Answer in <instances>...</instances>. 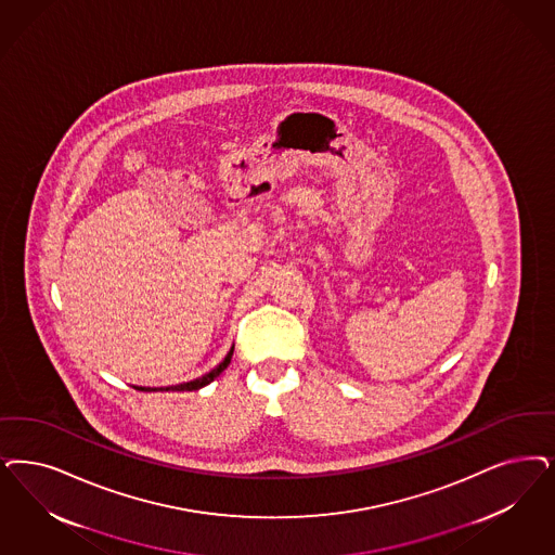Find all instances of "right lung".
<instances>
[{
    "label": "right lung",
    "mask_w": 555,
    "mask_h": 555,
    "mask_svg": "<svg viewBox=\"0 0 555 555\" xmlns=\"http://www.w3.org/2000/svg\"><path fill=\"white\" fill-rule=\"evenodd\" d=\"M231 354H233V348L228 352V357L223 359V363H219V366H217V369H212V371L207 373V375H203V377H198V379H194V382L180 383V385H173V387H166V391H168V389H176V391H192V389H201V387L209 385L217 375H221V373L228 369V364H230L231 361ZM134 389H141V391H155L152 387H134ZM159 389H162V387H159Z\"/></svg>",
    "instance_id": "obj_1"
}]
</instances>
